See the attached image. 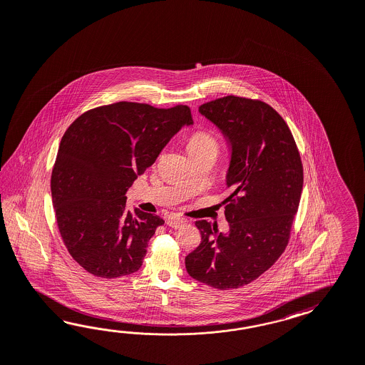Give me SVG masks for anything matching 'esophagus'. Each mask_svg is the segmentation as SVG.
I'll list each match as a JSON object with an SVG mask.
<instances>
[{"instance_id":"obj_1","label":"esophagus","mask_w":365,"mask_h":365,"mask_svg":"<svg viewBox=\"0 0 365 365\" xmlns=\"http://www.w3.org/2000/svg\"><path fill=\"white\" fill-rule=\"evenodd\" d=\"M166 224L171 227V228H174V230H179V228H182L186 224V220L180 219V217H168L166 219Z\"/></svg>"}]
</instances>
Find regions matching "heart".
<instances>
[{"instance_id": "1", "label": "heart", "mask_w": 365, "mask_h": 365, "mask_svg": "<svg viewBox=\"0 0 365 365\" xmlns=\"http://www.w3.org/2000/svg\"><path fill=\"white\" fill-rule=\"evenodd\" d=\"M187 150L190 157L192 155H212L217 157L220 151V143L211 130L200 129L190 135L187 141Z\"/></svg>"}]
</instances>
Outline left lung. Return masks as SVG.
<instances>
[{"label": "left lung", "mask_w": 365, "mask_h": 365, "mask_svg": "<svg viewBox=\"0 0 365 365\" xmlns=\"http://www.w3.org/2000/svg\"><path fill=\"white\" fill-rule=\"evenodd\" d=\"M199 112L231 145L225 205L228 233L195 222L199 247L186 257L187 273L219 290L237 289L265 273L289 244L303 187L293 134L276 109L261 100L225 96Z\"/></svg>", "instance_id": "left-lung-1"}]
</instances>
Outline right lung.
Listing matches in <instances>:
<instances>
[{"mask_svg":"<svg viewBox=\"0 0 365 365\" xmlns=\"http://www.w3.org/2000/svg\"><path fill=\"white\" fill-rule=\"evenodd\" d=\"M192 123L187 106L120 101L84 112L63 134L51 174L53 205L66 248L88 273L117 278L141 267L165 222L138 208L126 211L125 192Z\"/></svg>","mask_w":365,"mask_h":365,"instance_id":"add662e5","label":"right lung"}]
</instances>
